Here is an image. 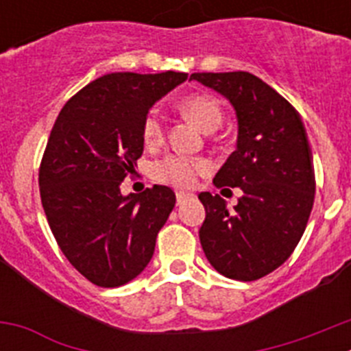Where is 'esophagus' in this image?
Segmentation results:
<instances>
[{"label": "esophagus", "instance_id": "esophagus-1", "mask_svg": "<svg viewBox=\"0 0 351 351\" xmlns=\"http://www.w3.org/2000/svg\"><path fill=\"white\" fill-rule=\"evenodd\" d=\"M188 197H190V193H186V191H178V193H176V200H178V206H181V204L184 202Z\"/></svg>", "mask_w": 351, "mask_h": 351}]
</instances>
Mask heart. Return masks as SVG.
Instances as JSON below:
<instances>
[{"instance_id":"1","label":"heart","mask_w":351,"mask_h":351,"mask_svg":"<svg viewBox=\"0 0 351 351\" xmlns=\"http://www.w3.org/2000/svg\"><path fill=\"white\" fill-rule=\"evenodd\" d=\"M178 108L204 132H214L223 123V107L218 98L207 93H191L178 101ZM165 138V121L160 112L151 110L142 123V141L147 147H158ZM209 161L182 154H169L151 169L154 181L173 188H191L200 176L209 172Z\"/></svg>"}]
</instances>
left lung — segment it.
I'll return each mask as SVG.
<instances>
[{
    "label": "left lung",
    "mask_w": 351,
    "mask_h": 351,
    "mask_svg": "<svg viewBox=\"0 0 351 351\" xmlns=\"http://www.w3.org/2000/svg\"><path fill=\"white\" fill-rule=\"evenodd\" d=\"M221 93L239 121L237 149L214 178L241 188L234 210L219 195H198L206 207L200 244L219 274L255 281L283 265L302 237L315 202L308 133L293 105L247 71L191 73Z\"/></svg>",
    "instance_id": "obj_1"
}]
</instances>
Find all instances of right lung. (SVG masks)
Instances as JSON below:
<instances>
[{
  "instance_id": "add662e5",
  "label": "right lung",
  "mask_w": 351,
  "mask_h": 351,
  "mask_svg": "<svg viewBox=\"0 0 351 351\" xmlns=\"http://www.w3.org/2000/svg\"><path fill=\"white\" fill-rule=\"evenodd\" d=\"M186 77L108 73L71 96L52 126L38 170L42 206L63 255L96 287L144 271L176 206L167 186L123 197L119 184L142 156L149 108Z\"/></svg>"
}]
</instances>
